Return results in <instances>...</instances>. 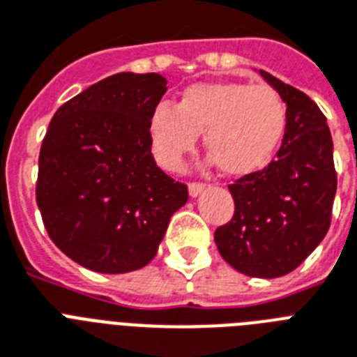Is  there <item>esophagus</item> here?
Listing matches in <instances>:
<instances>
[{
  "mask_svg": "<svg viewBox=\"0 0 357 357\" xmlns=\"http://www.w3.org/2000/svg\"><path fill=\"white\" fill-rule=\"evenodd\" d=\"M207 185L206 183H200V181H192V183H189V195L195 198V196L202 195L204 190H206Z\"/></svg>",
  "mask_w": 357,
  "mask_h": 357,
  "instance_id": "1",
  "label": "esophagus"
}]
</instances>
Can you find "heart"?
Instances as JSON below:
<instances>
[{
	"mask_svg": "<svg viewBox=\"0 0 357 357\" xmlns=\"http://www.w3.org/2000/svg\"><path fill=\"white\" fill-rule=\"evenodd\" d=\"M283 96L266 83L207 81L187 86L176 105L157 103L148 120L157 162L178 170L204 133V150L226 176H248L276 155L287 131Z\"/></svg>",
	"mask_w": 357,
	"mask_h": 357,
	"instance_id": "1",
	"label": "heart"
}]
</instances>
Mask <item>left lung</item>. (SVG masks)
I'll return each mask as SVG.
<instances>
[{"instance_id":"obj_1","label":"left lung","mask_w":357,"mask_h":357,"mask_svg":"<svg viewBox=\"0 0 357 357\" xmlns=\"http://www.w3.org/2000/svg\"><path fill=\"white\" fill-rule=\"evenodd\" d=\"M259 74L287 103V131L263 170L228 185L235 213L217 228L215 243L235 271L278 278L294 271L326 235L337 174L332 133L319 105L265 70Z\"/></svg>"}]
</instances>
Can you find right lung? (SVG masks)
Instances as JSON below:
<instances>
[{
	"mask_svg": "<svg viewBox=\"0 0 357 357\" xmlns=\"http://www.w3.org/2000/svg\"><path fill=\"white\" fill-rule=\"evenodd\" d=\"M159 74L122 72L61 105L42 140L36 204L55 246L89 271L122 274L157 254L187 185L151 155Z\"/></svg>",
	"mask_w": 357,
	"mask_h": 357,
	"instance_id": "right-lung-1",
	"label": "right lung"
}]
</instances>
